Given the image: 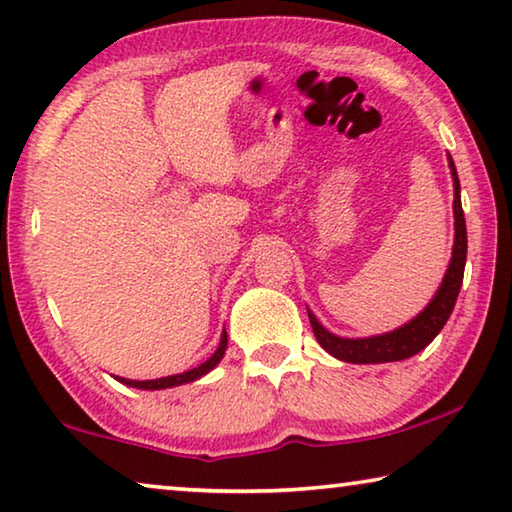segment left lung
<instances>
[{"label": "left lung", "mask_w": 512, "mask_h": 512, "mask_svg": "<svg viewBox=\"0 0 512 512\" xmlns=\"http://www.w3.org/2000/svg\"><path fill=\"white\" fill-rule=\"evenodd\" d=\"M449 169H452L454 180V248H452V262L447 266V273L443 277L436 296L424 307L418 316L411 318L409 323L393 329V332L366 336V339H345V336H336L318 323V318L309 311V323L314 329L316 341L320 348L327 350L332 357L341 359L345 363H388V361H402L409 359L413 354L427 348V345L436 339L440 329L445 327L447 318L452 316L458 291L463 284L465 273V257H467V230H465V214L461 205V183H458V173L454 167L452 155H447Z\"/></svg>", "instance_id": "8db88e82"}]
</instances>
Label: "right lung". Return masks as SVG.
<instances>
[{
	"label": "right lung",
	"mask_w": 512,
	"mask_h": 512,
	"mask_svg": "<svg viewBox=\"0 0 512 512\" xmlns=\"http://www.w3.org/2000/svg\"><path fill=\"white\" fill-rule=\"evenodd\" d=\"M225 348H228V332L223 329L221 334V341H219V348L214 350V354L207 361H203L201 366H196L187 372H180V375H169V377H160V379H146V381H137V379H124V377H115L117 381L126 386H133V388H142V391H162V388H173V386H183L189 384V381H196L201 379L207 372L214 370L219 366V361L223 359Z\"/></svg>",
	"instance_id": "add662e5"
}]
</instances>
